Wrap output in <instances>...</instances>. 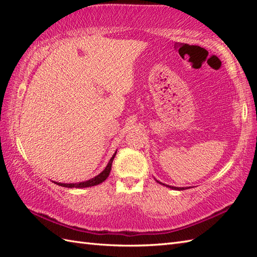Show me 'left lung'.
<instances>
[{
    "instance_id": "1",
    "label": "left lung",
    "mask_w": 257,
    "mask_h": 257,
    "mask_svg": "<svg viewBox=\"0 0 257 257\" xmlns=\"http://www.w3.org/2000/svg\"><path fill=\"white\" fill-rule=\"evenodd\" d=\"M159 182V181H158ZM159 183H161V182H159ZM161 184H163V183H161ZM163 185H166V187H168V188H170V189H173V190H179V191H181V190H185L187 188H178V187H171V185H167V184H163Z\"/></svg>"
}]
</instances>
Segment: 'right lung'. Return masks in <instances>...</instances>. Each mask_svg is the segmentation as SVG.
<instances>
[{"label":"right lung","instance_id":"add662e5","mask_svg":"<svg viewBox=\"0 0 257 257\" xmlns=\"http://www.w3.org/2000/svg\"><path fill=\"white\" fill-rule=\"evenodd\" d=\"M116 154H117V151L114 152L113 156L111 157V159L109 160L107 167L105 168V170L101 171L95 178L87 180V181H84V182H78V183H61V182H54V183H56L57 185H61V187H64V188H89V187H94V185L99 184V183L105 181V180L108 178L109 173H110L111 165H112L113 158H114V156H116Z\"/></svg>","mask_w":257,"mask_h":257}]
</instances>
